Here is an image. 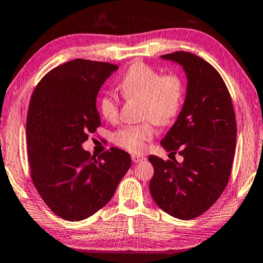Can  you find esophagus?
<instances>
[{
  "instance_id": "34e87169",
  "label": "esophagus",
  "mask_w": 263,
  "mask_h": 263,
  "mask_svg": "<svg viewBox=\"0 0 263 263\" xmlns=\"http://www.w3.org/2000/svg\"><path fill=\"white\" fill-rule=\"evenodd\" d=\"M132 160H133V162L137 163V162H141V161L145 160V157L143 155H140V154H133L132 155Z\"/></svg>"
}]
</instances>
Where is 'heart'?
I'll return each mask as SVG.
<instances>
[{
  "instance_id": "obj_1",
  "label": "heart",
  "mask_w": 263,
  "mask_h": 263,
  "mask_svg": "<svg viewBox=\"0 0 263 263\" xmlns=\"http://www.w3.org/2000/svg\"><path fill=\"white\" fill-rule=\"evenodd\" d=\"M119 87L126 99H142L140 118L147 120L120 128L112 135V141L129 152H141L154 136V122L165 126L179 115L184 96L183 82L179 75H162L148 64L136 62L124 72ZM99 104L104 119L110 122L118 120L120 101L114 92H104Z\"/></svg>"
}]
</instances>
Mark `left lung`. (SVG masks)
<instances>
[{"mask_svg":"<svg viewBox=\"0 0 263 263\" xmlns=\"http://www.w3.org/2000/svg\"><path fill=\"white\" fill-rule=\"evenodd\" d=\"M183 67L187 94L176 122L161 141L183 162L149 156L154 175L149 191L159 207L181 220L207 212L227 187L236 145L232 98L215 68L200 56L175 51L162 56Z\"/></svg>","mask_w":263,"mask_h":263,"instance_id":"1","label":"left lung"}]
</instances>
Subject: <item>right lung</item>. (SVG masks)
Masks as SVG:
<instances>
[{
	"label": "right lung",
	"instance_id": "1",
	"mask_svg": "<svg viewBox=\"0 0 263 263\" xmlns=\"http://www.w3.org/2000/svg\"><path fill=\"white\" fill-rule=\"evenodd\" d=\"M118 69L72 60L47 72L31 95L26 127L30 176L44 203L64 220H84L104 207L130 168V155L119 148L98 159L82 148L101 126L100 88Z\"/></svg>",
	"mask_w": 263,
	"mask_h": 263
}]
</instances>
